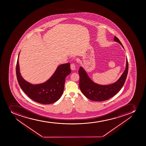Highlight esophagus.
<instances>
[{
  "label": "esophagus",
  "instance_id": "1",
  "mask_svg": "<svg viewBox=\"0 0 146 146\" xmlns=\"http://www.w3.org/2000/svg\"><path fill=\"white\" fill-rule=\"evenodd\" d=\"M71 69L72 70H75L76 69V66L75 64L74 63H72L70 65Z\"/></svg>",
  "mask_w": 146,
  "mask_h": 146
}]
</instances>
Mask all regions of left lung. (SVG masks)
Masks as SVG:
<instances>
[{
    "mask_svg": "<svg viewBox=\"0 0 146 146\" xmlns=\"http://www.w3.org/2000/svg\"><path fill=\"white\" fill-rule=\"evenodd\" d=\"M114 41L123 45L118 38L115 36ZM129 70L127 58L126 68L117 81L108 85H101L94 83L90 80L84 68L80 66L78 70L80 75L79 86L83 94L89 100L95 101H105L115 95L124 84Z\"/></svg>",
    "mask_w": 146,
    "mask_h": 146,
    "instance_id": "left-lung-1",
    "label": "left lung"
}]
</instances>
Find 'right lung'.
Listing matches in <instances>:
<instances>
[{"instance_id": "1", "label": "right lung", "mask_w": 146, "mask_h": 146, "mask_svg": "<svg viewBox=\"0 0 146 146\" xmlns=\"http://www.w3.org/2000/svg\"><path fill=\"white\" fill-rule=\"evenodd\" d=\"M19 55L16 65V75L19 85L23 91L31 100L41 104H52L58 101L63 92L65 78L71 73L70 63L58 66L53 75L46 82L33 85L24 80L21 76Z\"/></svg>"}]
</instances>
